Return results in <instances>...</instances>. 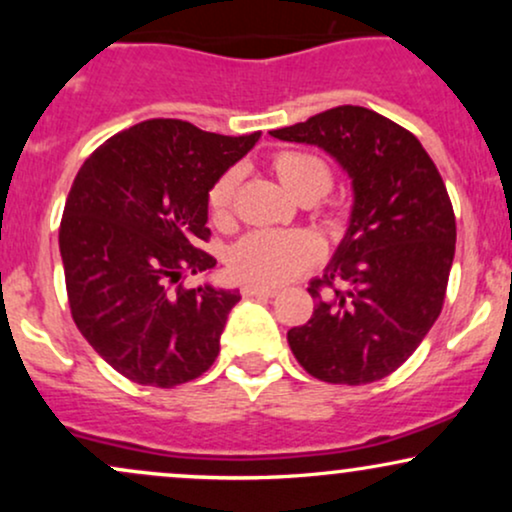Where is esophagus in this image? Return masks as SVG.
<instances>
[{
    "label": "esophagus",
    "mask_w": 512,
    "mask_h": 512,
    "mask_svg": "<svg viewBox=\"0 0 512 512\" xmlns=\"http://www.w3.org/2000/svg\"><path fill=\"white\" fill-rule=\"evenodd\" d=\"M240 293H243L245 298H252V296H260V298H274L276 289H269V286H255V284H245L243 289H240Z\"/></svg>",
    "instance_id": "1"
}]
</instances>
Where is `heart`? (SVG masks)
<instances>
[{
  "label": "heart",
  "instance_id": "b5f03b06",
  "mask_svg": "<svg viewBox=\"0 0 512 512\" xmlns=\"http://www.w3.org/2000/svg\"><path fill=\"white\" fill-rule=\"evenodd\" d=\"M272 170L286 192L303 199H320L332 187V170L320 156L308 151H279L272 156ZM240 173L228 168L211 182L207 209L211 221L228 223L236 197ZM320 248L315 238L303 231H252L228 250V267L236 279L255 286H279L308 269L317 260Z\"/></svg>",
  "mask_w": 512,
  "mask_h": 512
}]
</instances>
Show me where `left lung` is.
I'll list each match as a JSON object with an SVG mask.
<instances>
[{
    "label": "left lung",
    "mask_w": 512,
    "mask_h": 512,
    "mask_svg": "<svg viewBox=\"0 0 512 512\" xmlns=\"http://www.w3.org/2000/svg\"><path fill=\"white\" fill-rule=\"evenodd\" d=\"M272 137L320 146L354 185L346 236L308 286L313 317L289 330L293 356L325 383H375L414 354L443 310L457 236L445 182L409 129L358 105Z\"/></svg>",
    "instance_id": "left-lung-1"
}]
</instances>
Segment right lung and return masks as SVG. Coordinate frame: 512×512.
Listing matches in <instances>:
<instances>
[{
    "label": "right lung",
    "instance_id": "right-lung-1",
    "mask_svg": "<svg viewBox=\"0 0 512 512\" xmlns=\"http://www.w3.org/2000/svg\"><path fill=\"white\" fill-rule=\"evenodd\" d=\"M257 139L158 117L110 137L76 173L60 223L69 310L132 383H190L219 356L240 293L172 284L216 267L199 248L211 236L207 192Z\"/></svg>",
    "mask_w": 512,
    "mask_h": 512
}]
</instances>
